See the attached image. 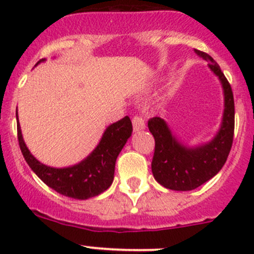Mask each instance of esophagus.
Listing matches in <instances>:
<instances>
[{
	"mask_svg": "<svg viewBox=\"0 0 254 254\" xmlns=\"http://www.w3.org/2000/svg\"><path fill=\"white\" fill-rule=\"evenodd\" d=\"M132 127H134V131H140V130L145 129V119L141 115H135L132 118Z\"/></svg>",
	"mask_w": 254,
	"mask_h": 254,
	"instance_id": "1",
	"label": "esophagus"
}]
</instances>
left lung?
<instances>
[{
    "label": "left lung",
    "instance_id": "obj_1",
    "mask_svg": "<svg viewBox=\"0 0 254 254\" xmlns=\"http://www.w3.org/2000/svg\"><path fill=\"white\" fill-rule=\"evenodd\" d=\"M200 58L209 61V67L221 81L224 88V115L221 127L214 139L198 147H188L172 135L161 118H151L148 130L155 137L152 170L156 181L172 190H193L216 176L226 162L234 141L235 102L229 81L217 63L209 54L195 50Z\"/></svg>",
    "mask_w": 254,
    "mask_h": 254
}]
</instances>
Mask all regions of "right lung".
<instances>
[{"label": "right lung", "mask_w": 254, "mask_h": 254, "mask_svg": "<svg viewBox=\"0 0 254 254\" xmlns=\"http://www.w3.org/2000/svg\"><path fill=\"white\" fill-rule=\"evenodd\" d=\"M42 61H44V59L38 61V64ZM131 120L129 117L123 118L107 127L98 146L88 157L71 167L54 168L40 163L28 150L23 140L17 115L18 142L23 157L33 172L55 191L79 200L97 196L112 186L115 161L127 139L131 136Z\"/></svg>", "instance_id": "add662e5"}]
</instances>
